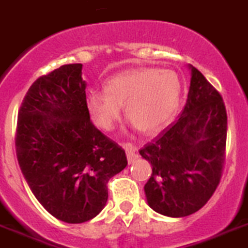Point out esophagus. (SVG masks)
Segmentation results:
<instances>
[{
	"label": "esophagus",
	"instance_id": "1",
	"mask_svg": "<svg viewBox=\"0 0 248 248\" xmlns=\"http://www.w3.org/2000/svg\"><path fill=\"white\" fill-rule=\"evenodd\" d=\"M124 150H126V155H127V160H128V164L135 163V160H137L138 159V154L137 152H136V148L132 144H129V143L124 144Z\"/></svg>",
	"mask_w": 248,
	"mask_h": 248
}]
</instances>
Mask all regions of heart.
I'll use <instances>...</instances> for the list:
<instances>
[{
  "instance_id": "obj_1",
  "label": "heart",
  "mask_w": 248,
  "mask_h": 248,
  "mask_svg": "<svg viewBox=\"0 0 248 248\" xmlns=\"http://www.w3.org/2000/svg\"><path fill=\"white\" fill-rule=\"evenodd\" d=\"M181 99V83L175 72L154 67L129 69L106 82L104 92L87 98L92 121L103 131H111L124 115L140 131L152 135L168 126Z\"/></svg>"
}]
</instances>
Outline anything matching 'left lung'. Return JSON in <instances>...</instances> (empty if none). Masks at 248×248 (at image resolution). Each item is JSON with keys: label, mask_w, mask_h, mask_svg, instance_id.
Returning a JSON list of instances; mask_svg holds the SVG:
<instances>
[{"label": "left lung", "mask_w": 248, "mask_h": 248, "mask_svg": "<svg viewBox=\"0 0 248 248\" xmlns=\"http://www.w3.org/2000/svg\"><path fill=\"white\" fill-rule=\"evenodd\" d=\"M188 68L191 83L181 116L140 150L153 166L144 186L148 205L171 218L193 214L209 201L225 160L224 101L197 68Z\"/></svg>", "instance_id": "1"}]
</instances>
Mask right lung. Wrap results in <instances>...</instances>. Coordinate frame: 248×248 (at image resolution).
I'll list each match as a JSON object with an SVG mask.
<instances>
[{"instance_id":"add662e5","label":"right lung","mask_w":248,"mask_h":248,"mask_svg":"<svg viewBox=\"0 0 248 248\" xmlns=\"http://www.w3.org/2000/svg\"><path fill=\"white\" fill-rule=\"evenodd\" d=\"M82 63L31 84L18 113L16 150L23 176L59 220L80 224L108 202V182L127 166L124 150L90 121Z\"/></svg>"}]
</instances>
